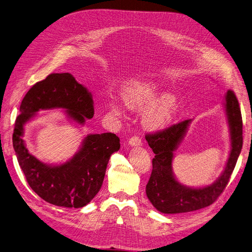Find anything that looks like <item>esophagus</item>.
Returning <instances> with one entry per match:
<instances>
[{
    "label": "esophagus",
    "mask_w": 252,
    "mask_h": 252,
    "mask_svg": "<svg viewBox=\"0 0 252 252\" xmlns=\"http://www.w3.org/2000/svg\"><path fill=\"white\" fill-rule=\"evenodd\" d=\"M128 144L130 145V146H141L142 140L138 136H133L128 140Z\"/></svg>",
    "instance_id": "esophagus-1"
}]
</instances>
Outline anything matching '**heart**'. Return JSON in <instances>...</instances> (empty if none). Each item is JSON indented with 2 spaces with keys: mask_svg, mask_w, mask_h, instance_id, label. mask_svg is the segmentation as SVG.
<instances>
[{
  "mask_svg": "<svg viewBox=\"0 0 252 252\" xmlns=\"http://www.w3.org/2000/svg\"><path fill=\"white\" fill-rule=\"evenodd\" d=\"M159 96L157 88L147 82L130 84L123 93L124 100L130 109L143 111L150 108L145 116V124L150 128H159L169 124L177 110L175 97L165 96L158 101ZM110 108L116 115H124L123 106L118 102H110Z\"/></svg>",
  "mask_w": 252,
  "mask_h": 252,
  "instance_id": "b5f03b06",
  "label": "heart"
}]
</instances>
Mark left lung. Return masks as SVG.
Masks as SVG:
<instances>
[{
	"mask_svg": "<svg viewBox=\"0 0 252 252\" xmlns=\"http://www.w3.org/2000/svg\"><path fill=\"white\" fill-rule=\"evenodd\" d=\"M224 100L232 148L221 176L210 186L198 189L188 188L180 184L173 175L171 162L174 152L186 134L191 119L145 136L155 154L152 159V173L146 185V194L153 206L160 213L182 214L209 206L228 185L242 149L243 133L240 106L234 92L229 90Z\"/></svg>",
	"mask_w": 252,
	"mask_h": 252,
	"instance_id": "obj_1",
	"label": "left lung"
}]
</instances>
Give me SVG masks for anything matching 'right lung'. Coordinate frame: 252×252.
I'll list each match as a JSON object with an SVG mask.
<instances>
[{
    "label": "right lung",
    "instance_id": "add662e5",
    "mask_svg": "<svg viewBox=\"0 0 252 252\" xmlns=\"http://www.w3.org/2000/svg\"><path fill=\"white\" fill-rule=\"evenodd\" d=\"M91 93L72 74L52 73L26 93L13 133L18 163L30 187L45 201L57 206L79 208L94 198L103 184L110 156L119 150V138L112 133L89 135L79 151L61 165H47L25 147L23 126L35 112L63 108L73 121L84 125L94 116Z\"/></svg>",
    "mask_w": 252,
    "mask_h": 252
}]
</instances>
